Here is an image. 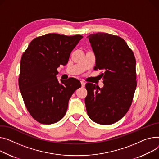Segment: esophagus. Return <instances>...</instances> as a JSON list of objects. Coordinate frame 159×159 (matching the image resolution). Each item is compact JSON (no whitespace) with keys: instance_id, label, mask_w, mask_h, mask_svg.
<instances>
[{"instance_id":"obj_1","label":"esophagus","mask_w":159,"mask_h":159,"mask_svg":"<svg viewBox=\"0 0 159 159\" xmlns=\"http://www.w3.org/2000/svg\"><path fill=\"white\" fill-rule=\"evenodd\" d=\"M80 83H81V85H82V87H84L85 86V84H86V83L84 82V81H80Z\"/></svg>"}]
</instances>
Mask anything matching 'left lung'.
Segmentation results:
<instances>
[{"instance_id":"obj_1","label":"left lung","mask_w":159,"mask_h":159,"mask_svg":"<svg viewBox=\"0 0 159 159\" xmlns=\"http://www.w3.org/2000/svg\"><path fill=\"white\" fill-rule=\"evenodd\" d=\"M96 59L94 70H103V87L88 82L85 104L89 117L101 125H111L129 111L136 89L135 59L125 41L103 33L89 35Z\"/></svg>"}]
</instances>
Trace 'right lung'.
<instances>
[{
	"instance_id": "obj_1",
	"label": "right lung",
	"mask_w": 159,
	"mask_h": 159,
	"mask_svg": "<svg viewBox=\"0 0 159 159\" xmlns=\"http://www.w3.org/2000/svg\"><path fill=\"white\" fill-rule=\"evenodd\" d=\"M82 38L47 34L34 38L23 54L19 88L29 112L37 121L50 125L61 120L72 94L81 87L75 78L60 82L57 69L67 64L70 53Z\"/></svg>"
}]
</instances>
